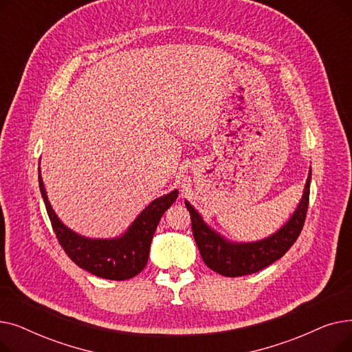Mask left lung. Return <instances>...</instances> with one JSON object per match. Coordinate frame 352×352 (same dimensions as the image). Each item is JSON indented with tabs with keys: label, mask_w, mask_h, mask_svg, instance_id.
I'll return each instance as SVG.
<instances>
[{
	"label": "left lung",
	"mask_w": 352,
	"mask_h": 352,
	"mask_svg": "<svg viewBox=\"0 0 352 352\" xmlns=\"http://www.w3.org/2000/svg\"><path fill=\"white\" fill-rule=\"evenodd\" d=\"M311 168L302 198L287 223L272 235L254 243H232L208 227L198 211L186 201L191 214L194 239L202 260L212 271L224 276H241L264 270L275 263L297 241L305 223L309 202Z\"/></svg>",
	"instance_id": "obj_1"
}]
</instances>
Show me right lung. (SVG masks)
I'll use <instances>...</instances> for the list:
<instances>
[{
  "label": "right lung",
  "instance_id": "obj_1",
  "mask_svg": "<svg viewBox=\"0 0 352 352\" xmlns=\"http://www.w3.org/2000/svg\"><path fill=\"white\" fill-rule=\"evenodd\" d=\"M38 182L52 230L65 254L80 268L100 278L114 281L133 278L145 268L160 219L178 197V191L174 190L154 199L117 238H88L69 230L55 214L47 197L41 171Z\"/></svg>",
  "mask_w": 352,
  "mask_h": 352
}]
</instances>
